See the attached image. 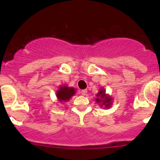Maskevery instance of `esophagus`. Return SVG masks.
Listing matches in <instances>:
<instances>
[{"label":"esophagus","mask_w":160,"mask_h":160,"mask_svg":"<svg viewBox=\"0 0 160 160\" xmlns=\"http://www.w3.org/2000/svg\"><path fill=\"white\" fill-rule=\"evenodd\" d=\"M87 93H88V90H81V93H82V95H83V96H85V95L87 94Z\"/></svg>","instance_id":"obj_1"}]
</instances>
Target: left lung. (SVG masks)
Wrapping results in <instances>:
<instances>
[{"label":"left lung","mask_w":160,"mask_h":160,"mask_svg":"<svg viewBox=\"0 0 160 160\" xmlns=\"http://www.w3.org/2000/svg\"><path fill=\"white\" fill-rule=\"evenodd\" d=\"M97 98H95L96 102L99 104L101 107H103L104 108L108 109L112 106L113 98L109 94L106 93V90L103 88L99 89V91L97 93Z\"/></svg>","instance_id":"8db88e82"}]
</instances>
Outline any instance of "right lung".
Listing matches in <instances>:
<instances>
[{"label": "right lung", "instance_id": "obj_1", "mask_svg": "<svg viewBox=\"0 0 160 160\" xmlns=\"http://www.w3.org/2000/svg\"><path fill=\"white\" fill-rule=\"evenodd\" d=\"M76 93L75 88L72 87H68V85L63 84L59 86V89L56 91V98L58 102H67L70 98Z\"/></svg>", "mask_w": 160, "mask_h": 160}]
</instances>
